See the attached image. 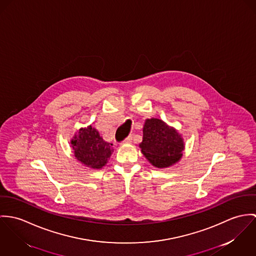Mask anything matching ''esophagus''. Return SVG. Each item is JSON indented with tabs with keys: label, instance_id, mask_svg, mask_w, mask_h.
Returning <instances> with one entry per match:
<instances>
[{
	"label": "esophagus",
	"instance_id": "34e87169",
	"mask_svg": "<svg viewBox=\"0 0 256 256\" xmlns=\"http://www.w3.org/2000/svg\"><path fill=\"white\" fill-rule=\"evenodd\" d=\"M132 136H128L122 142H124V143H130V142H132Z\"/></svg>",
	"mask_w": 256,
	"mask_h": 256
}]
</instances>
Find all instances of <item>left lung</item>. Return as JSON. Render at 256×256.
I'll list each match as a JSON object with an SVG mask.
<instances>
[{"label": "left lung", "instance_id": "8db88e82", "mask_svg": "<svg viewBox=\"0 0 256 256\" xmlns=\"http://www.w3.org/2000/svg\"><path fill=\"white\" fill-rule=\"evenodd\" d=\"M140 146L147 160L158 168L169 167L178 162L184 147L180 136L158 118L145 120Z\"/></svg>", "mask_w": 256, "mask_h": 256}]
</instances>
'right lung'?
<instances>
[{
	"label": "right lung",
	"mask_w": 256,
	"mask_h": 256,
	"mask_svg": "<svg viewBox=\"0 0 256 256\" xmlns=\"http://www.w3.org/2000/svg\"><path fill=\"white\" fill-rule=\"evenodd\" d=\"M72 144L76 159L93 169H101L113 152V144L105 142L91 126L82 128Z\"/></svg>",
	"instance_id": "add662e5"
}]
</instances>
